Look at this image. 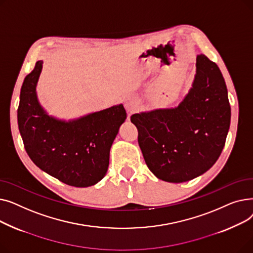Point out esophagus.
Here are the masks:
<instances>
[{
    "label": "esophagus",
    "mask_w": 253,
    "mask_h": 253,
    "mask_svg": "<svg viewBox=\"0 0 253 253\" xmlns=\"http://www.w3.org/2000/svg\"><path fill=\"white\" fill-rule=\"evenodd\" d=\"M124 105H125V109L127 110V112L129 114H132L138 109L139 102L133 97H127L124 101Z\"/></svg>",
    "instance_id": "34e87169"
}]
</instances>
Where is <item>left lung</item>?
Masks as SVG:
<instances>
[{"mask_svg":"<svg viewBox=\"0 0 253 253\" xmlns=\"http://www.w3.org/2000/svg\"><path fill=\"white\" fill-rule=\"evenodd\" d=\"M130 120L156 177L179 183L202 175L217 161L231 123L228 89L217 64L197 55L192 87L177 106L141 112Z\"/></svg>","mask_w":253,"mask_h":253,"instance_id":"obj_1","label":"left lung"}]
</instances>
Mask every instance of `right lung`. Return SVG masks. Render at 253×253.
I'll return each mask as SVG.
<instances>
[{
  "label": "right lung",
  "mask_w": 253,
  "mask_h": 253,
  "mask_svg": "<svg viewBox=\"0 0 253 253\" xmlns=\"http://www.w3.org/2000/svg\"><path fill=\"white\" fill-rule=\"evenodd\" d=\"M43 61L24 78L17 122L24 149L41 170L77 188L100 181L109 168L110 151L127 118L123 104L69 121L50 116L38 99Z\"/></svg>",
  "instance_id": "right-lung-1"
}]
</instances>
